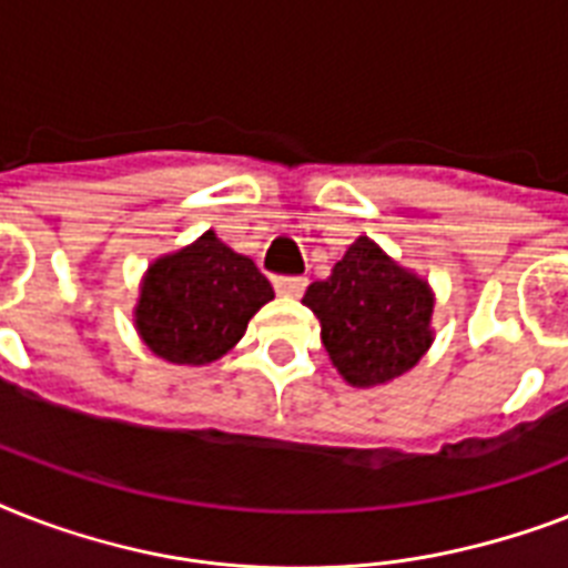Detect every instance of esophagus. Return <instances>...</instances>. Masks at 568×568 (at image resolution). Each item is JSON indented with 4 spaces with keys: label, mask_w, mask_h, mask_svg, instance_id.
<instances>
[{
    "label": "esophagus",
    "mask_w": 568,
    "mask_h": 568,
    "mask_svg": "<svg viewBox=\"0 0 568 568\" xmlns=\"http://www.w3.org/2000/svg\"><path fill=\"white\" fill-rule=\"evenodd\" d=\"M274 288L285 297H301L306 292V276H274Z\"/></svg>",
    "instance_id": "1"
}]
</instances>
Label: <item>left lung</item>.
<instances>
[{"instance_id": "obj_1", "label": "left lung", "mask_w": 568, "mask_h": 568, "mask_svg": "<svg viewBox=\"0 0 568 568\" xmlns=\"http://www.w3.org/2000/svg\"><path fill=\"white\" fill-rule=\"evenodd\" d=\"M303 306L321 321V342L354 386H377L409 372L430 347L433 297L368 239H356Z\"/></svg>"}]
</instances>
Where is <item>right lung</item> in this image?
Returning <instances> with one entry per match:
<instances>
[{
    "label": "right lung",
    "mask_w": 568,
    "mask_h": 568,
    "mask_svg": "<svg viewBox=\"0 0 568 568\" xmlns=\"http://www.w3.org/2000/svg\"><path fill=\"white\" fill-rule=\"evenodd\" d=\"M271 297L274 288L253 258L205 232L189 250L150 267L135 312L138 329L168 363L205 365L244 336L247 321Z\"/></svg>",
    "instance_id": "1"
}]
</instances>
